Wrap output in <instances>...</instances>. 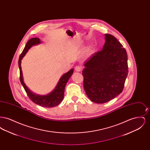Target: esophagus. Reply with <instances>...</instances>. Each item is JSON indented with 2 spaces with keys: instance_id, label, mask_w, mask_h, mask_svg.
I'll use <instances>...</instances> for the list:
<instances>
[{
  "instance_id": "esophagus-1",
  "label": "esophagus",
  "mask_w": 150,
  "mask_h": 150,
  "mask_svg": "<svg viewBox=\"0 0 150 150\" xmlns=\"http://www.w3.org/2000/svg\"><path fill=\"white\" fill-rule=\"evenodd\" d=\"M81 70H82V67L80 66H76L75 67V70L76 71H80Z\"/></svg>"
}]
</instances>
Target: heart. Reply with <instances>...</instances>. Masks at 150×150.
Masks as SVG:
<instances>
[{"label": "heart", "instance_id": "obj_1", "mask_svg": "<svg viewBox=\"0 0 150 150\" xmlns=\"http://www.w3.org/2000/svg\"><path fill=\"white\" fill-rule=\"evenodd\" d=\"M91 50H88V53H89L91 52Z\"/></svg>", "mask_w": 150, "mask_h": 150}]
</instances>
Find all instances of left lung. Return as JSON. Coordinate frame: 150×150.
<instances>
[{
	"label": "left lung",
	"instance_id": "left-lung-1",
	"mask_svg": "<svg viewBox=\"0 0 150 150\" xmlns=\"http://www.w3.org/2000/svg\"><path fill=\"white\" fill-rule=\"evenodd\" d=\"M105 35L102 50L86 61L82 71L86 94L97 103H106L120 94L128 73L126 50L114 36Z\"/></svg>",
	"mask_w": 150,
	"mask_h": 150
}]
</instances>
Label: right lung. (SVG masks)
<instances>
[{
    "label": "right lung",
    "mask_w": 150,
    "mask_h": 150,
    "mask_svg": "<svg viewBox=\"0 0 150 150\" xmlns=\"http://www.w3.org/2000/svg\"><path fill=\"white\" fill-rule=\"evenodd\" d=\"M40 43V40L39 38H34L30 39L26 43L23 50L20 56V58L18 59V66L20 69V81L22 85L23 86L26 92L28 94V96L33 102L42 107H49V108L54 107L58 105L64 99L65 86L66 85V83L68 81L69 79L72 75L74 70L71 69L69 71L66 72V74H64V75H63L59 79L55 89L48 95L39 96L32 93L23 82L21 62L22 59L25 56V55L26 54V53L29 50V49L33 45L39 44Z\"/></svg>",
    "instance_id": "obj_1"
}]
</instances>
